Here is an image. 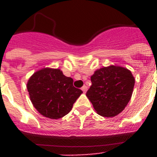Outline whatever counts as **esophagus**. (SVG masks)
<instances>
[{"label":"esophagus","instance_id":"1","mask_svg":"<svg viewBox=\"0 0 157 157\" xmlns=\"http://www.w3.org/2000/svg\"><path fill=\"white\" fill-rule=\"evenodd\" d=\"M81 90L83 91L84 93H86V91H87V86H82V87H81Z\"/></svg>","mask_w":157,"mask_h":157}]
</instances>
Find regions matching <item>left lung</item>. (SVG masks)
Wrapping results in <instances>:
<instances>
[{
    "mask_svg": "<svg viewBox=\"0 0 157 157\" xmlns=\"http://www.w3.org/2000/svg\"><path fill=\"white\" fill-rule=\"evenodd\" d=\"M86 96L98 115L116 117L123 111L131 98L134 77L129 69L110 65L94 71Z\"/></svg>",
    "mask_w": 157,
    "mask_h": 157,
    "instance_id": "obj_1",
    "label": "left lung"
}]
</instances>
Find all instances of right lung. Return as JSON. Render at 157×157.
Here are the masks:
<instances>
[{
	"instance_id": "1",
	"label": "right lung",
	"mask_w": 157,
	"mask_h": 157,
	"mask_svg": "<svg viewBox=\"0 0 157 157\" xmlns=\"http://www.w3.org/2000/svg\"><path fill=\"white\" fill-rule=\"evenodd\" d=\"M30 100L37 112L50 119L67 115L82 91L73 86V80L58 68L45 67L33 74L27 83Z\"/></svg>"
}]
</instances>
